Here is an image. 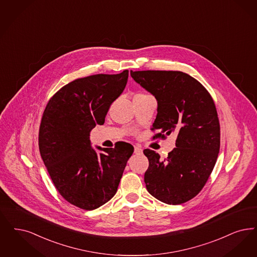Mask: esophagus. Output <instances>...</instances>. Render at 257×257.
<instances>
[{"label":"esophagus","mask_w":257,"mask_h":257,"mask_svg":"<svg viewBox=\"0 0 257 257\" xmlns=\"http://www.w3.org/2000/svg\"><path fill=\"white\" fill-rule=\"evenodd\" d=\"M134 153L136 155L143 154V149L139 146V145H135V148H134Z\"/></svg>","instance_id":"esophagus-1"}]
</instances>
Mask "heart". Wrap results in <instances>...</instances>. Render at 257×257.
<instances>
[{
    "label": "heart",
    "instance_id": "obj_1",
    "mask_svg": "<svg viewBox=\"0 0 257 257\" xmlns=\"http://www.w3.org/2000/svg\"><path fill=\"white\" fill-rule=\"evenodd\" d=\"M141 94H142V93H141Z\"/></svg>",
    "mask_w": 257,
    "mask_h": 257
}]
</instances>
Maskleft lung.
Here are the masks:
<instances>
[{
	"instance_id": "left-lung-1",
	"label": "left lung",
	"mask_w": 257,
	"mask_h": 257,
	"mask_svg": "<svg viewBox=\"0 0 257 257\" xmlns=\"http://www.w3.org/2000/svg\"><path fill=\"white\" fill-rule=\"evenodd\" d=\"M134 80L158 101L151 130L155 139L176 134V147L164 160L144 149L149 166L144 174L148 192L168 205L194 198L211 174L220 150V123L215 104L205 87L178 71H131Z\"/></svg>"
}]
</instances>
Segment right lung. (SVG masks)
I'll list each match as a JSON object with an SVG mask.
<instances>
[{
    "instance_id": "add662e5",
    "label": "right lung",
    "mask_w": 257,
    "mask_h": 257,
    "mask_svg": "<svg viewBox=\"0 0 257 257\" xmlns=\"http://www.w3.org/2000/svg\"><path fill=\"white\" fill-rule=\"evenodd\" d=\"M128 70L93 74L62 87L49 100L39 129L42 160L60 195L70 204L92 210L115 194L133 145L91 146L90 132L102 125L111 104L121 94Z\"/></svg>"
}]
</instances>
